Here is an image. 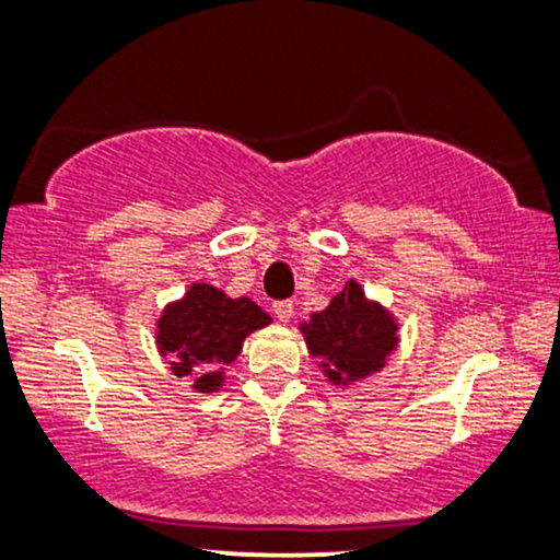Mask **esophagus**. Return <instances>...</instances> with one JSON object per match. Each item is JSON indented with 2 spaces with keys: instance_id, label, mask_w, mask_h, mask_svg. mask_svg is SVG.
I'll return each mask as SVG.
<instances>
[{
  "instance_id": "1",
  "label": "esophagus",
  "mask_w": 560,
  "mask_h": 560,
  "mask_svg": "<svg viewBox=\"0 0 560 560\" xmlns=\"http://www.w3.org/2000/svg\"><path fill=\"white\" fill-rule=\"evenodd\" d=\"M273 315L279 317L281 323H287L289 317L294 315V302H292V300H279V302H273Z\"/></svg>"
}]
</instances>
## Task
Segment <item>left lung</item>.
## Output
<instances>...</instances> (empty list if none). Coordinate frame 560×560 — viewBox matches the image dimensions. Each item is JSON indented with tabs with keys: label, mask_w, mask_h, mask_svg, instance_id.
<instances>
[{
	"label": "left lung",
	"mask_w": 560,
	"mask_h": 560,
	"mask_svg": "<svg viewBox=\"0 0 560 560\" xmlns=\"http://www.w3.org/2000/svg\"><path fill=\"white\" fill-rule=\"evenodd\" d=\"M302 330L310 353L323 359L325 372L336 385L377 372L398 343L393 317L380 304L366 302L353 281L332 296L323 313H315L310 325H302Z\"/></svg>",
	"instance_id": "obj_1"
}]
</instances>
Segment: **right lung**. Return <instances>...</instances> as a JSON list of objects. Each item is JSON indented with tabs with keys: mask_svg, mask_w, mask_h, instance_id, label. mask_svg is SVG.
<instances>
[{
	"mask_svg": "<svg viewBox=\"0 0 560 560\" xmlns=\"http://www.w3.org/2000/svg\"><path fill=\"white\" fill-rule=\"evenodd\" d=\"M271 323L256 302L230 300L209 284H194L180 302L170 304L158 323L160 351L170 370L194 380L201 393L219 390L224 366L237 359L247 332Z\"/></svg>",
	"mask_w": 560,
	"mask_h": 560,
	"instance_id": "add662e5",
	"label": "right lung"
}]
</instances>
